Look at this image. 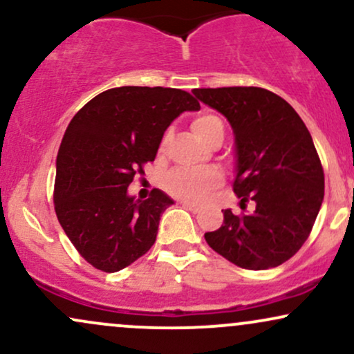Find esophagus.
<instances>
[{"instance_id": "1", "label": "esophagus", "mask_w": 354, "mask_h": 354, "mask_svg": "<svg viewBox=\"0 0 354 354\" xmlns=\"http://www.w3.org/2000/svg\"><path fill=\"white\" fill-rule=\"evenodd\" d=\"M181 206L183 208L193 211V213H198V211H200V206L194 205V203H189V201H181Z\"/></svg>"}]
</instances>
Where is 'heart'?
Returning <instances> with one entry per match:
<instances>
[{
  "instance_id": "heart-1",
  "label": "heart",
  "mask_w": 354,
  "mask_h": 354,
  "mask_svg": "<svg viewBox=\"0 0 354 354\" xmlns=\"http://www.w3.org/2000/svg\"><path fill=\"white\" fill-rule=\"evenodd\" d=\"M219 123V118L213 115H201L194 118L191 123V129L200 140H205L213 124ZM223 176L218 169H176L169 173L165 180V188L169 194L180 198V200L198 203L201 201L211 189L221 185Z\"/></svg>"
}]
</instances>
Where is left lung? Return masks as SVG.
Listing matches in <instances>:
<instances>
[{
    "label": "left lung",
    "instance_id": "1",
    "mask_svg": "<svg viewBox=\"0 0 354 354\" xmlns=\"http://www.w3.org/2000/svg\"><path fill=\"white\" fill-rule=\"evenodd\" d=\"M194 96L230 121L234 133L233 189L250 214L225 209L206 243L239 268L283 265L310 236L324 196V173L306 124L281 96L254 86L198 88ZM245 209V208H243Z\"/></svg>",
    "mask_w": 354,
    "mask_h": 354
}]
</instances>
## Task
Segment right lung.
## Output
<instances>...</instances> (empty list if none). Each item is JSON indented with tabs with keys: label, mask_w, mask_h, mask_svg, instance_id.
<instances>
[{
	"label": "right lung",
	"mask_w": 354,
	"mask_h": 354,
	"mask_svg": "<svg viewBox=\"0 0 354 354\" xmlns=\"http://www.w3.org/2000/svg\"><path fill=\"white\" fill-rule=\"evenodd\" d=\"M198 109L183 89L121 86L100 93L73 116L56 158L55 211L96 270H123L154 245L161 214L174 201L161 189L135 200L128 186L154 161L166 128Z\"/></svg>",
	"instance_id": "1"
}]
</instances>
